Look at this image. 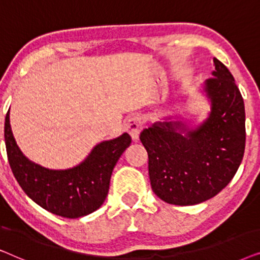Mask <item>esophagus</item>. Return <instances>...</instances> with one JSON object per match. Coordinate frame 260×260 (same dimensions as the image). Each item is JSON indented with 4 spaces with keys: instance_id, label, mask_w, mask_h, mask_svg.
Listing matches in <instances>:
<instances>
[{
    "instance_id": "obj_1",
    "label": "esophagus",
    "mask_w": 260,
    "mask_h": 260,
    "mask_svg": "<svg viewBox=\"0 0 260 260\" xmlns=\"http://www.w3.org/2000/svg\"><path fill=\"white\" fill-rule=\"evenodd\" d=\"M142 127H143V122H142L140 116L130 117L129 120L126 122V130L130 134V136L133 137L134 141L138 140Z\"/></svg>"
}]
</instances>
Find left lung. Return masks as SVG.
Returning a JSON list of instances; mask_svg holds the SVG:
<instances>
[{
  "label": "left lung",
  "mask_w": 260,
  "mask_h": 260,
  "mask_svg": "<svg viewBox=\"0 0 260 260\" xmlns=\"http://www.w3.org/2000/svg\"><path fill=\"white\" fill-rule=\"evenodd\" d=\"M213 61L215 71L205 86L212 112L201 126L187 130L181 122H165L140 134L148 152L152 190L168 204L197 205L215 197L243 161L246 140L243 97L229 69L216 58ZM184 131L186 135H182Z\"/></svg>",
  "instance_id": "left-lung-1"
}]
</instances>
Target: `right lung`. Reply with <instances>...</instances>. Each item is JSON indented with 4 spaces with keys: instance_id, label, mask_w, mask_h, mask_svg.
<instances>
[{
    "instance_id": "1",
    "label": "right lung",
    "mask_w": 260,
    "mask_h": 260,
    "mask_svg": "<svg viewBox=\"0 0 260 260\" xmlns=\"http://www.w3.org/2000/svg\"><path fill=\"white\" fill-rule=\"evenodd\" d=\"M7 156L15 179L24 193L46 211L76 219L94 212L105 201L110 179L117 161L131 143L129 134L95 145L78 167L51 170L35 165L24 156L14 140L9 110L5 122Z\"/></svg>"
}]
</instances>
